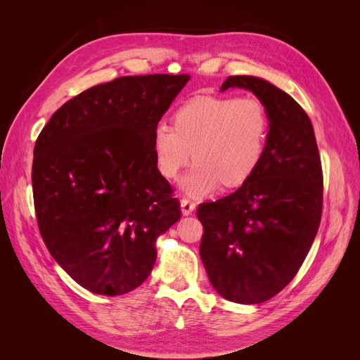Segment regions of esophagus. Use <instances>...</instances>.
Listing matches in <instances>:
<instances>
[{
  "label": "esophagus",
  "instance_id": "obj_1",
  "mask_svg": "<svg viewBox=\"0 0 360 360\" xmlns=\"http://www.w3.org/2000/svg\"><path fill=\"white\" fill-rule=\"evenodd\" d=\"M195 207H197V204H195L193 201H189L188 198H183L181 200V213L184 216L192 214V212L195 210Z\"/></svg>",
  "mask_w": 360,
  "mask_h": 360
}]
</instances>
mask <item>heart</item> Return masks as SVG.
I'll return each mask as SVG.
<instances>
[{
	"instance_id": "obj_1",
	"label": "heart",
	"mask_w": 360,
	"mask_h": 360,
	"mask_svg": "<svg viewBox=\"0 0 360 360\" xmlns=\"http://www.w3.org/2000/svg\"><path fill=\"white\" fill-rule=\"evenodd\" d=\"M269 132L270 117L258 97H193L174 114V126L167 122L155 126L156 168L172 180L193 156L197 165L181 180V189L192 198L209 197L222 184L237 188L254 176Z\"/></svg>"
}]
</instances>
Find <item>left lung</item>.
I'll return each mask as SVG.
<instances>
[{
    "instance_id": "left-lung-1",
    "label": "left lung",
    "mask_w": 360,
    "mask_h": 360,
    "mask_svg": "<svg viewBox=\"0 0 360 360\" xmlns=\"http://www.w3.org/2000/svg\"><path fill=\"white\" fill-rule=\"evenodd\" d=\"M230 86L266 105L269 141L252 177L198 205L200 255L222 297L254 304L285 288L307 258L321 221L323 169L311 120L290 94L255 76H228L221 90Z\"/></svg>"
}]
</instances>
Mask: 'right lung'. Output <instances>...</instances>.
<instances>
[{"label":"right lung","mask_w":360,"mask_h":360,"mask_svg":"<svg viewBox=\"0 0 360 360\" xmlns=\"http://www.w3.org/2000/svg\"><path fill=\"white\" fill-rule=\"evenodd\" d=\"M188 75L122 76L53 112L34 146L37 225L53 259L81 287L120 296L156 261V238L180 202L156 168L153 130Z\"/></svg>","instance_id":"1"}]
</instances>
